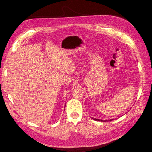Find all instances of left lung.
Here are the masks:
<instances>
[{"label": "left lung", "mask_w": 152, "mask_h": 152, "mask_svg": "<svg viewBox=\"0 0 152 152\" xmlns=\"http://www.w3.org/2000/svg\"><path fill=\"white\" fill-rule=\"evenodd\" d=\"M92 118L94 121H100V122H107V121H112L113 119H110V120H102V119H98V118H94L93 117H92Z\"/></svg>", "instance_id": "8db88e82"}]
</instances>
